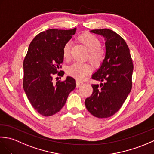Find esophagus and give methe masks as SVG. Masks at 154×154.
<instances>
[{
  "instance_id": "obj_1",
  "label": "esophagus",
  "mask_w": 154,
  "mask_h": 154,
  "mask_svg": "<svg viewBox=\"0 0 154 154\" xmlns=\"http://www.w3.org/2000/svg\"><path fill=\"white\" fill-rule=\"evenodd\" d=\"M76 84H77V87H80L81 85H82L83 83H82V82H80L79 81H76Z\"/></svg>"
}]
</instances>
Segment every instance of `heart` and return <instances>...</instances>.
Masks as SVG:
<instances>
[{
	"mask_svg": "<svg viewBox=\"0 0 154 154\" xmlns=\"http://www.w3.org/2000/svg\"><path fill=\"white\" fill-rule=\"evenodd\" d=\"M79 40L89 51L88 59L95 66H99L104 59L105 53L101 48L100 40L95 35L91 33H84L78 37ZM70 42H67L63 48V55L65 59L70 56ZM92 71V67L89 63L75 62L67 68V73L75 79L82 80L86 75Z\"/></svg>",
	"mask_w": 154,
	"mask_h": 154,
	"instance_id": "heart-1",
	"label": "heart"
}]
</instances>
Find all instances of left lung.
I'll use <instances>...</instances> for the list:
<instances>
[{"instance_id": "obj_1", "label": "left lung", "mask_w": 154, "mask_h": 154, "mask_svg": "<svg viewBox=\"0 0 154 154\" xmlns=\"http://www.w3.org/2000/svg\"><path fill=\"white\" fill-rule=\"evenodd\" d=\"M105 40L106 54L92 79L103 82L92 85L93 93L85 101L88 111L99 119L114 115L122 106L132 89L134 69L129 48L125 40L109 29L93 30Z\"/></svg>"}]
</instances>
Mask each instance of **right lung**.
Masks as SVG:
<instances>
[{
    "label": "right lung",
    "mask_w": 154,
    "mask_h": 154,
    "mask_svg": "<svg viewBox=\"0 0 154 154\" xmlns=\"http://www.w3.org/2000/svg\"><path fill=\"white\" fill-rule=\"evenodd\" d=\"M76 30L50 29L38 34L29 45L23 63V88L32 106L42 116L58 112L76 87L75 79L69 76L63 81L53 82V76L63 63L64 45Z\"/></svg>",
    "instance_id": "obj_1"
}]
</instances>
